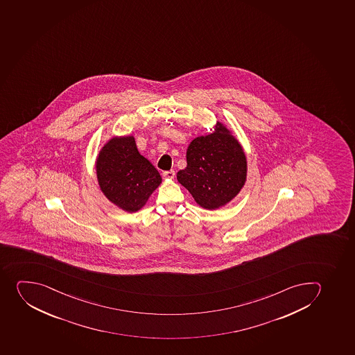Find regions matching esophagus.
<instances>
[{
    "mask_svg": "<svg viewBox=\"0 0 355 355\" xmlns=\"http://www.w3.org/2000/svg\"><path fill=\"white\" fill-rule=\"evenodd\" d=\"M175 175H176V173L173 170H169V171H164L163 173V177L166 179H173L175 178Z\"/></svg>",
    "mask_w": 355,
    "mask_h": 355,
    "instance_id": "1",
    "label": "esophagus"
}]
</instances>
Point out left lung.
Here are the masks:
<instances>
[{
  "label": "left lung",
  "instance_id": "1",
  "mask_svg": "<svg viewBox=\"0 0 355 355\" xmlns=\"http://www.w3.org/2000/svg\"><path fill=\"white\" fill-rule=\"evenodd\" d=\"M187 166L177 180L205 210L223 208L242 191L248 175L247 155L234 132L220 121L211 134L198 136L186 152Z\"/></svg>",
  "mask_w": 355,
  "mask_h": 355
}]
</instances>
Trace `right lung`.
I'll return each mask as SVG.
<instances>
[{
    "mask_svg": "<svg viewBox=\"0 0 355 355\" xmlns=\"http://www.w3.org/2000/svg\"><path fill=\"white\" fill-rule=\"evenodd\" d=\"M96 175L108 201L130 214L143 209L162 182L155 166L138 152L132 135L112 137L104 144L96 159Z\"/></svg>",
    "mask_w": 355,
    "mask_h": 355,
    "instance_id": "1",
    "label": "right lung"
}]
</instances>
